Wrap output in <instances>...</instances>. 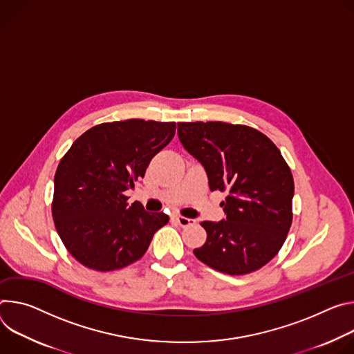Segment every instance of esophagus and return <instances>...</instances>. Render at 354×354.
I'll list each match as a JSON object with an SVG mask.
<instances>
[{"instance_id":"1","label":"esophagus","mask_w":354,"mask_h":354,"mask_svg":"<svg viewBox=\"0 0 354 354\" xmlns=\"http://www.w3.org/2000/svg\"><path fill=\"white\" fill-rule=\"evenodd\" d=\"M174 219L176 222L180 225V226H189L195 222V219H191V218H185V216H181V215H174Z\"/></svg>"}]
</instances>
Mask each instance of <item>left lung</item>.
Listing matches in <instances>:
<instances>
[{
	"mask_svg": "<svg viewBox=\"0 0 354 354\" xmlns=\"http://www.w3.org/2000/svg\"><path fill=\"white\" fill-rule=\"evenodd\" d=\"M184 149L226 191V219L205 221L204 246L194 254L230 276L259 270L279 253L292 222L294 180L277 146L261 132L226 122H178Z\"/></svg>",
	"mask_w": 354,
	"mask_h": 354,
	"instance_id": "8db88e82",
	"label": "left lung"
}]
</instances>
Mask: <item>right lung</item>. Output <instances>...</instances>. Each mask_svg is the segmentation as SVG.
I'll use <instances>...</instances> for the list:
<instances>
[{
	"label": "right lung",
	"instance_id": "1",
	"mask_svg": "<svg viewBox=\"0 0 354 354\" xmlns=\"http://www.w3.org/2000/svg\"><path fill=\"white\" fill-rule=\"evenodd\" d=\"M174 133V122L127 120L97 125L71 145L55 174L52 214L77 261L112 271L146 253L169 216L147 212L138 201L129 205L125 191Z\"/></svg>",
	"mask_w": 354,
	"mask_h": 354
}]
</instances>
